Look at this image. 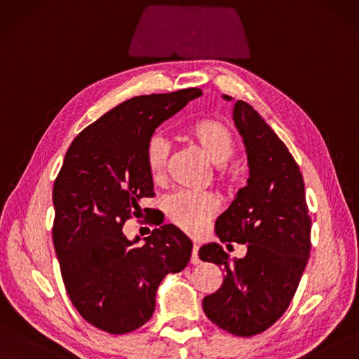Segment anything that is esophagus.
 <instances>
[{
    "mask_svg": "<svg viewBox=\"0 0 359 359\" xmlns=\"http://www.w3.org/2000/svg\"><path fill=\"white\" fill-rule=\"evenodd\" d=\"M198 250H200V245H198V244H194V247H192V256H191V263H192V264L201 263L200 257H198Z\"/></svg>",
    "mask_w": 359,
    "mask_h": 359,
    "instance_id": "34e87169",
    "label": "esophagus"
}]
</instances>
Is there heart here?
<instances>
[{"instance_id":"1","label":"heart","mask_w":359,"mask_h":359,"mask_svg":"<svg viewBox=\"0 0 359 359\" xmlns=\"http://www.w3.org/2000/svg\"><path fill=\"white\" fill-rule=\"evenodd\" d=\"M184 139L195 144L211 163L223 164L235 151V140L229 128L215 118H203L188 126ZM170 146L161 136L149 139L144 149V165L154 183L165 179ZM165 215L168 220L187 233H201L208 222L220 210V200L215 194L177 192L165 200Z\"/></svg>"}]
</instances>
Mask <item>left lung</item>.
I'll use <instances>...</instances> for the list:
<instances>
[{
	"instance_id": "left-lung-1",
	"label": "left lung",
	"mask_w": 359,
	"mask_h": 359,
	"mask_svg": "<svg viewBox=\"0 0 359 359\" xmlns=\"http://www.w3.org/2000/svg\"><path fill=\"white\" fill-rule=\"evenodd\" d=\"M233 121L250 177L217 217L216 233L222 243L247 244V255L231 260L216 243L200 248V259L224 273L203 309L222 330L251 337L280 320L293 299L311 253L312 222L302 172L284 142L247 102H235Z\"/></svg>"
}]
</instances>
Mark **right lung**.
Returning a JSON list of instances; mask_svg holds the SVG:
<instances>
[{
    "label": "right lung",
    "instance_id": "add662e5",
    "mask_svg": "<svg viewBox=\"0 0 359 359\" xmlns=\"http://www.w3.org/2000/svg\"><path fill=\"white\" fill-rule=\"evenodd\" d=\"M201 95L187 88L128 99L79 133L65 155L53 187V244L72 304L106 333L148 323L158 285L191 259L192 241L175 224L154 229L143 245L123 226L154 196L144 149L155 128Z\"/></svg>",
    "mask_w": 359,
    "mask_h": 359
}]
</instances>
